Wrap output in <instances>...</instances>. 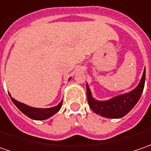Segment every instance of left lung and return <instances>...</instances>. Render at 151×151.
<instances>
[{"mask_svg": "<svg viewBox=\"0 0 151 151\" xmlns=\"http://www.w3.org/2000/svg\"><path fill=\"white\" fill-rule=\"evenodd\" d=\"M145 81V70L143 73L140 82L130 92L115 96L107 101H96L92 96L86 84V96L89 106L93 112L109 119H119L125 116L135 106L142 95Z\"/></svg>", "mask_w": 151, "mask_h": 151, "instance_id": "obj_1", "label": "left lung"}]
</instances>
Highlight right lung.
<instances>
[{
    "mask_svg": "<svg viewBox=\"0 0 151 151\" xmlns=\"http://www.w3.org/2000/svg\"><path fill=\"white\" fill-rule=\"evenodd\" d=\"M9 96H11V95L9 94ZM11 99L22 113H24L28 118L35 119V120H44V119L50 118L52 115H54L60 109L62 102H63V101H61L59 103V105H57L56 107H50V108H35V107L27 106L22 102L17 101L12 96H11Z\"/></svg>",
    "mask_w": 151,
    "mask_h": 151,
    "instance_id": "add662e5",
    "label": "right lung"
}]
</instances>
